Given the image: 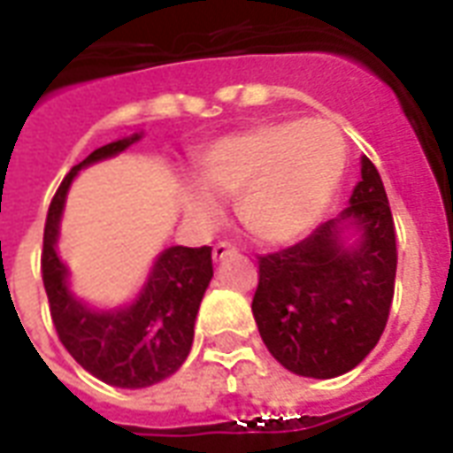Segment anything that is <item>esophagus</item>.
I'll return each mask as SVG.
<instances>
[{
  "mask_svg": "<svg viewBox=\"0 0 453 453\" xmlns=\"http://www.w3.org/2000/svg\"><path fill=\"white\" fill-rule=\"evenodd\" d=\"M235 255V250L230 245H226V242H218L216 247H213V262H223V259H227V257Z\"/></svg>",
  "mask_w": 453,
  "mask_h": 453,
  "instance_id": "34e87169",
  "label": "esophagus"
}]
</instances>
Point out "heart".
<instances>
[{
  "label": "heart",
  "instance_id": "obj_1",
  "mask_svg": "<svg viewBox=\"0 0 453 453\" xmlns=\"http://www.w3.org/2000/svg\"><path fill=\"white\" fill-rule=\"evenodd\" d=\"M347 167L344 140L323 120H266L211 142L196 157L201 191H187L188 216L211 223L217 198L237 196V218L265 245L308 235L330 206Z\"/></svg>",
  "mask_w": 453,
  "mask_h": 453
}]
</instances>
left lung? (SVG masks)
Instances as JSON below:
<instances>
[{"instance_id": "8db88e82", "label": "left lung", "mask_w": 453, "mask_h": 453, "mask_svg": "<svg viewBox=\"0 0 453 453\" xmlns=\"http://www.w3.org/2000/svg\"><path fill=\"white\" fill-rule=\"evenodd\" d=\"M395 226L379 169L361 157L349 206L298 245L259 257L252 313L284 369L308 379L351 371L379 344L395 286Z\"/></svg>"}]
</instances>
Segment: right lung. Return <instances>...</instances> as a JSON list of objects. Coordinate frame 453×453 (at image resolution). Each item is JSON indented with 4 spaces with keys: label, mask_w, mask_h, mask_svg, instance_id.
I'll return each instance as SVG.
<instances>
[{
    "label": "right lung",
    "mask_w": 453,
    "mask_h": 453,
    "mask_svg": "<svg viewBox=\"0 0 453 453\" xmlns=\"http://www.w3.org/2000/svg\"><path fill=\"white\" fill-rule=\"evenodd\" d=\"M142 138V130L96 148L70 169L53 196L43 233V284L58 337L73 359L109 386L148 388L187 361L194 325L213 279L211 247H167L150 266L133 301L113 308L87 303L73 291L70 269L58 255L65 201L74 177L111 159Z\"/></svg>",
    "instance_id": "right-lung-1"
}]
</instances>
